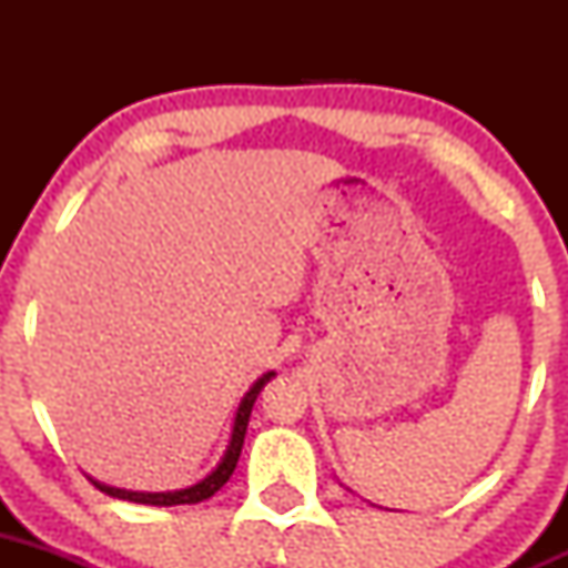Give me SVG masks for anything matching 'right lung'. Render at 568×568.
Returning <instances> with one entry per match:
<instances>
[{
	"label": "right lung",
	"instance_id": "1",
	"mask_svg": "<svg viewBox=\"0 0 568 568\" xmlns=\"http://www.w3.org/2000/svg\"><path fill=\"white\" fill-rule=\"evenodd\" d=\"M272 376H274V371L263 374L261 379L250 387V393L244 395L242 404H239L236 423H233V434H231V445H227L225 456H222V462L216 464V469H211V473L205 475L203 480H197L194 486H186V489H175V491H129V489H114V486L99 484V480H93V478L90 480H93L95 489H101L109 497H118V500H131V503H145V506H192V503L209 500L211 495H216V491L227 484V478H231L233 469H236L239 456H242L244 434H247L252 404H255L257 393L263 390V385H266Z\"/></svg>",
	"mask_w": 568,
	"mask_h": 568
}]
</instances>
